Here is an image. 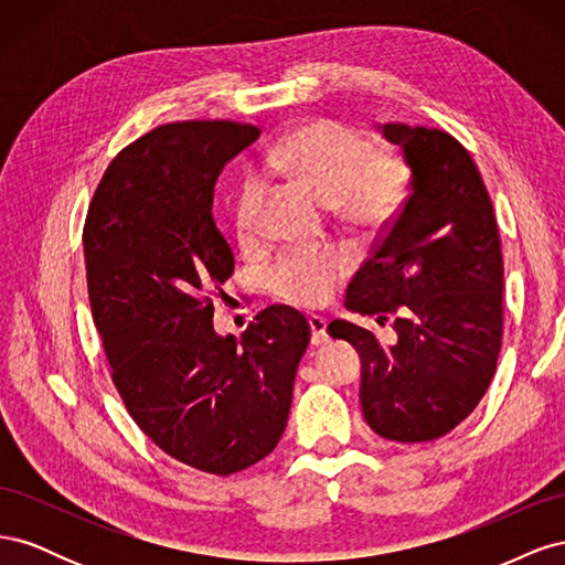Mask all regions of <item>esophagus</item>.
Segmentation results:
<instances>
[{"mask_svg": "<svg viewBox=\"0 0 565 565\" xmlns=\"http://www.w3.org/2000/svg\"><path fill=\"white\" fill-rule=\"evenodd\" d=\"M309 322H311V341H313V347H322L324 341H328V320L320 318V316H313Z\"/></svg>", "mask_w": 565, "mask_h": 565, "instance_id": "34e87169", "label": "esophagus"}]
</instances>
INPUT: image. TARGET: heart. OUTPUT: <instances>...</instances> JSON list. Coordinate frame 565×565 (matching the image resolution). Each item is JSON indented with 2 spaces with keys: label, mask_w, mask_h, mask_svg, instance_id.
I'll return each mask as SVG.
<instances>
[{
  "label": "heart",
  "mask_w": 565,
  "mask_h": 565,
  "mask_svg": "<svg viewBox=\"0 0 565 565\" xmlns=\"http://www.w3.org/2000/svg\"><path fill=\"white\" fill-rule=\"evenodd\" d=\"M268 167L301 183L328 207L351 221L384 216L401 195V172L391 158L374 156L361 134L330 119L311 122L268 152ZM264 183L249 177L233 198V228L243 245L259 233ZM347 270L344 256L334 249L285 254L266 273L270 292L295 306H320L330 299Z\"/></svg>",
  "instance_id": "heart-1"
}]
</instances>
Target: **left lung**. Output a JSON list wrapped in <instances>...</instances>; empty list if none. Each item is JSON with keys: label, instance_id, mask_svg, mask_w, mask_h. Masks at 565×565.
Returning a JSON list of instances; mask_svg holds the SVG:
<instances>
[{"label": "left lung", "instance_id": "1", "mask_svg": "<svg viewBox=\"0 0 565 565\" xmlns=\"http://www.w3.org/2000/svg\"><path fill=\"white\" fill-rule=\"evenodd\" d=\"M409 169V195L370 259L355 270L344 306L393 318L396 341L332 320L330 337L361 353V405L388 440L446 436L481 403L502 347L504 266L498 221L478 169L440 129L377 125Z\"/></svg>", "mask_w": 565, "mask_h": 565}]
</instances>
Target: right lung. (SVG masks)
I'll return each instance as SVG.
<instances>
[{
	"mask_svg": "<svg viewBox=\"0 0 565 565\" xmlns=\"http://www.w3.org/2000/svg\"><path fill=\"white\" fill-rule=\"evenodd\" d=\"M259 134L237 122L152 129L110 162L82 235L94 322L129 415L167 455L216 476L278 446L311 341L289 306H268L241 339L212 324V292L235 268L214 185Z\"/></svg>",
	"mask_w": 565,
	"mask_h": 565,
	"instance_id": "add662e5",
	"label": "right lung"
}]
</instances>
